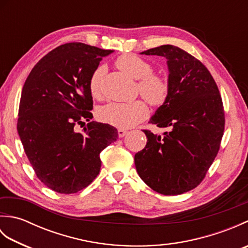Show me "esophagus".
Segmentation results:
<instances>
[{"mask_svg":"<svg viewBox=\"0 0 248 248\" xmlns=\"http://www.w3.org/2000/svg\"><path fill=\"white\" fill-rule=\"evenodd\" d=\"M127 134V131L124 129H118V136L119 138H124V136Z\"/></svg>","mask_w":248,"mask_h":248,"instance_id":"1","label":"esophagus"}]
</instances>
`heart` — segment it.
<instances>
[{"instance_id": "heart-1", "label": "heart", "mask_w": 248, "mask_h": 248, "mask_svg": "<svg viewBox=\"0 0 248 248\" xmlns=\"http://www.w3.org/2000/svg\"><path fill=\"white\" fill-rule=\"evenodd\" d=\"M116 66L139 81V92L154 107L164 104L170 93V84L165 78L155 75L149 62L134 54H124L116 61ZM105 68L100 66L89 78V92L93 98L101 97V82ZM148 116V107L143 100L130 103L112 102L99 109L98 117L103 123L119 129H129Z\"/></svg>"}]
</instances>
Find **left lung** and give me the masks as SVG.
I'll list each match as a JSON object with an SVG mask.
<instances>
[{"label":"left lung","mask_w":248,"mask_h":248,"mask_svg":"<svg viewBox=\"0 0 248 248\" xmlns=\"http://www.w3.org/2000/svg\"><path fill=\"white\" fill-rule=\"evenodd\" d=\"M167 60L170 93L149 124L163 135L143 130L145 148L134 156L140 177L154 191L179 195L199 186L217 155L225 129L218 87L202 62L171 45L141 52Z\"/></svg>","instance_id":"obj_1"}]
</instances>
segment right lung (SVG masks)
Listing matches in <instances>:
<instances>
[{"mask_svg": "<svg viewBox=\"0 0 248 248\" xmlns=\"http://www.w3.org/2000/svg\"><path fill=\"white\" fill-rule=\"evenodd\" d=\"M112 52L62 45L37 62L24 83L17 130L36 176L52 191L75 194L88 186L100 171V152L118 139L116 128L91 121L89 78ZM84 121L89 124L78 133L74 127Z\"/></svg>", "mask_w": 248, "mask_h": 248, "instance_id": "right-lung-1", "label": "right lung"}]
</instances>
